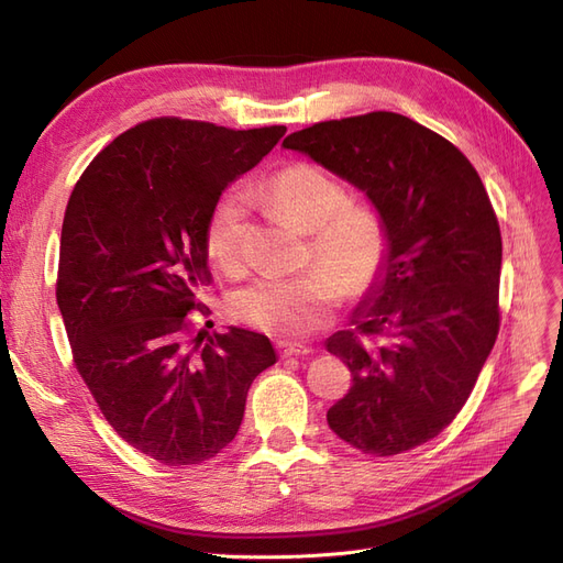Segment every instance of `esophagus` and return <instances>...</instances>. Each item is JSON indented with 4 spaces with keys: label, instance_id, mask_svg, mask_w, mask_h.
<instances>
[{
    "label": "esophagus",
    "instance_id": "esophagus-1",
    "mask_svg": "<svg viewBox=\"0 0 563 563\" xmlns=\"http://www.w3.org/2000/svg\"><path fill=\"white\" fill-rule=\"evenodd\" d=\"M277 352L282 360H286V356H298V354H310L312 347L308 345H300V343H286V340H279L277 343Z\"/></svg>",
    "mask_w": 563,
    "mask_h": 563
}]
</instances>
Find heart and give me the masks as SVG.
I'll use <instances>...</instances> for the list:
<instances>
[{
  "mask_svg": "<svg viewBox=\"0 0 563 563\" xmlns=\"http://www.w3.org/2000/svg\"><path fill=\"white\" fill-rule=\"evenodd\" d=\"M265 199L302 232H312L310 261L321 265L298 277H263L240 288L230 312L246 327L277 338L310 333L338 308L343 291L356 296L378 279L387 261V228L378 211L345 203V187L312 164H291L269 178ZM246 203L220 197L203 242L225 272L244 265Z\"/></svg>",
  "mask_w": 563,
  "mask_h": 563,
  "instance_id": "obj_1",
  "label": "heart"
}]
</instances>
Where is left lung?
I'll return each instance as SVG.
<instances>
[{
    "label": "left lung",
    "instance_id": "left-lung-1",
    "mask_svg": "<svg viewBox=\"0 0 563 563\" xmlns=\"http://www.w3.org/2000/svg\"><path fill=\"white\" fill-rule=\"evenodd\" d=\"M286 150L347 180L387 228V261L327 350L352 387L329 428L371 455H397L446 430L500 329L503 240L486 187L439 133L397 112L331 119Z\"/></svg>",
    "mask_w": 563,
    "mask_h": 563
}]
</instances>
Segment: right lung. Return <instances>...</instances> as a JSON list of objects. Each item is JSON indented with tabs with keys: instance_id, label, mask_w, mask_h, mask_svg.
Instances as JSON below:
<instances>
[{
	"instance_id": "1",
	"label": "right lung",
	"mask_w": 563,
	"mask_h": 563,
	"mask_svg": "<svg viewBox=\"0 0 563 563\" xmlns=\"http://www.w3.org/2000/svg\"><path fill=\"white\" fill-rule=\"evenodd\" d=\"M284 133L150 119L117 135L67 201L56 300L75 366L114 432L164 465L223 451L251 383L277 362L267 335H201L187 312L211 282L213 207Z\"/></svg>"
}]
</instances>
